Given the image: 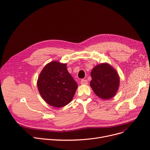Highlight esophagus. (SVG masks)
Wrapping results in <instances>:
<instances>
[{"instance_id":"1","label":"esophagus","mask_w":150,"mask_h":150,"mask_svg":"<svg viewBox=\"0 0 150 150\" xmlns=\"http://www.w3.org/2000/svg\"><path fill=\"white\" fill-rule=\"evenodd\" d=\"M81 84H83V85L87 84H88V81L86 79H82V80L81 81Z\"/></svg>"}]
</instances>
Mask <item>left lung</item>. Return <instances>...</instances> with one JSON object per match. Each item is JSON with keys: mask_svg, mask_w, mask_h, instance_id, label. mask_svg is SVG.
<instances>
[{"mask_svg": "<svg viewBox=\"0 0 150 150\" xmlns=\"http://www.w3.org/2000/svg\"><path fill=\"white\" fill-rule=\"evenodd\" d=\"M90 86L98 97L109 99L114 97L120 84L115 70L110 64L103 63L95 66L91 72Z\"/></svg>", "mask_w": 150, "mask_h": 150, "instance_id": "left-lung-1", "label": "left lung"}]
</instances>
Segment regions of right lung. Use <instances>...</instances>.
Returning <instances> with one entry per match:
<instances>
[{
	"mask_svg": "<svg viewBox=\"0 0 150 150\" xmlns=\"http://www.w3.org/2000/svg\"><path fill=\"white\" fill-rule=\"evenodd\" d=\"M37 85L43 99L50 105L56 108L69 103L78 87L67 70L66 64L56 61L44 67L39 75Z\"/></svg>",
	"mask_w": 150,
	"mask_h": 150,
	"instance_id": "1",
	"label": "right lung"
}]
</instances>
